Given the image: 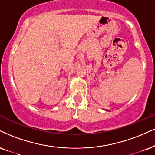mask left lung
Masks as SVG:
<instances>
[{"label": "left lung", "mask_w": 155, "mask_h": 155, "mask_svg": "<svg viewBox=\"0 0 155 155\" xmlns=\"http://www.w3.org/2000/svg\"><path fill=\"white\" fill-rule=\"evenodd\" d=\"M108 110V111H109V110Z\"/></svg>", "instance_id": "obj_1"}]
</instances>
